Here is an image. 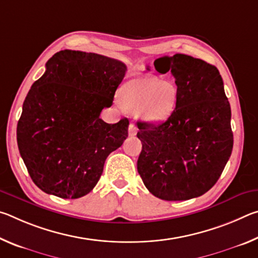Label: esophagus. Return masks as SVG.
Wrapping results in <instances>:
<instances>
[{"instance_id": "esophagus-1", "label": "esophagus", "mask_w": 258, "mask_h": 258, "mask_svg": "<svg viewBox=\"0 0 258 258\" xmlns=\"http://www.w3.org/2000/svg\"><path fill=\"white\" fill-rule=\"evenodd\" d=\"M137 132H138V127L135 126V124L131 123L130 126H128V134L130 135H135V134H137Z\"/></svg>"}]
</instances>
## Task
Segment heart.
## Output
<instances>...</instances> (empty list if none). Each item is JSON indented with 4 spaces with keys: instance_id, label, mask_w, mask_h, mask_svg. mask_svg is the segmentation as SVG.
Masks as SVG:
<instances>
[{
    "instance_id": "heart-1",
    "label": "heart",
    "mask_w": 258,
    "mask_h": 258,
    "mask_svg": "<svg viewBox=\"0 0 258 258\" xmlns=\"http://www.w3.org/2000/svg\"><path fill=\"white\" fill-rule=\"evenodd\" d=\"M121 103L130 110H139L147 121L157 123L171 115L176 107L177 86L156 77H137L120 87Z\"/></svg>"
}]
</instances>
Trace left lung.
<instances>
[{"mask_svg": "<svg viewBox=\"0 0 258 258\" xmlns=\"http://www.w3.org/2000/svg\"><path fill=\"white\" fill-rule=\"evenodd\" d=\"M154 64L175 78L177 102L161 123H138V172L157 198L199 197L220 178L233 148L223 80L215 66L186 54L161 56Z\"/></svg>", "mask_w": 258, "mask_h": 258, "instance_id": "left-lung-1", "label": "left lung"}]
</instances>
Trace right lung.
Here are the masks:
<instances>
[{
    "instance_id": "right-lung-1",
    "label": "right lung",
    "mask_w": 258,
    "mask_h": 258,
    "mask_svg": "<svg viewBox=\"0 0 258 258\" xmlns=\"http://www.w3.org/2000/svg\"><path fill=\"white\" fill-rule=\"evenodd\" d=\"M34 83L17 125L21 158L45 194L77 199L92 191L110 152L128 137L127 118L107 124L126 73L125 63L97 53L62 50L47 60Z\"/></svg>"
}]
</instances>
